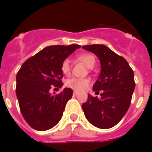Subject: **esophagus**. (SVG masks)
<instances>
[{"mask_svg":"<svg viewBox=\"0 0 152 152\" xmlns=\"http://www.w3.org/2000/svg\"><path fill=\"white\" fill-rule=\"evenodd\" d=\"M77 94H78V92H76V91H74V92H73V95L74 96H76Z\"/></svg>","mask_w":152,"mask_h":152,"instance_id":"obj_1","label":"esophagus"}]
</instances>
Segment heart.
I'll list each match as a JSON object with an SVG mask.
<instances>
[{"instance_id":"obj_1","label":"heart","mask_w":152,"mask_h":152,"mask_svg":"<svg viewBox=\"0 0 152 152\" xmlns=\"http://www.w3.org/2000/svg\"><path fill=\"white\" fill-rule=\"evenodd\" d=\"M78 59L82 61L83 63L86 64L87 67L93 68L95 65V58L89 54V53H82L77 56ZM61 70L62 72L64 75H68L71 72V63L68 59H65L61 65ZM89 85V80L88 79H81V78H76L73 77L71 79H68L66 81V86L70 87L72 89L77 90V91H81L86 89Z\"/></svg>"}]
</instances>
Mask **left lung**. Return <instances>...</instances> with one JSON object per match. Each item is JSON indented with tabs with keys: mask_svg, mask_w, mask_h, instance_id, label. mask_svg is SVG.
Segmentation results:
<instances>
[{
	"mask_svg": "<svg viewBox=\"0 0 152 152\" xmlns=\"http://www.w3.org/2000/svg\"><path fill=\"white\" fill-rule=\"evenodd\" d=\"M99 58L101 72L93 86L94 91L101 98L88 95L82 104L86 119L99 129H110L117 124L130 106L135 88L134 72L123 57L118 55L104 45L82 46Z\"/></svg>",
	"mask_w": 152,
	"mask_h": 152,
	"instance_id": "obj_1",
	"label": "left lung"
}]
</instances>
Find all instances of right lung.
I'll return each instance as SVG.
<instances>
[{
  "mask_svg": "<svg viewBox=\"0 0 152 152\" xmlns=\"http://www.w3.org/2000/svg\"><path fill=\"white\" fill-rule=\"evenodd\" d=\"M79 45H50L44 48L22 65L16 76V95L25 121L38 131L54 127L63 116L72 89L65 88L59 94L50 93L51 86H63L61 65ZM54 94V93H53Z\"/></svg>",
  "mask_w": 152,
  "mask_h": 152,
  "instance_id": "1",
  "label": "right lung"
}]
</instances>
